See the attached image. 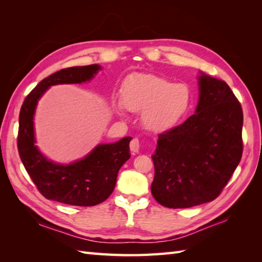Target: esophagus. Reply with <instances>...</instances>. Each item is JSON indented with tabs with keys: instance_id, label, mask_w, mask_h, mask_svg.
<instances>
[{
	"instance_id": "esophagus-1",
	"label": "esophagus",
	"mask_w": 262,
	"mask_h": 262,
	"mask_svg": "<svg viewBox=\"0 0 262 262\" xmlns=\"http://www.w3.org/2000/svg\"><path fill=\"white\" fill-rule=\"evenodd\" d=\"M129 147H130V151L133 153H138L141 149V143L138 138H133L130 144H129Z\"/></svg>"
}]
</instances>
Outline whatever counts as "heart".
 Returning <instances> with one entry per match:
<instances>
[{
    "label": "heart",
    "mask_w": 262,
    "mask_h": 262,
    "mask_svg": "<svg viewBox=\"0 0 262 262\" xmlns=\"http://www.w3.org/2000/svg\"><path fill=\"white\" fill-rule=\"evenodd\" d=\"M191 100V91L186 84L158 75L134 74L125 80L121 88V101L115 107L118 114L124 108L142 110L143 126L152 133H164L185 118Z\"/></svg>",
    "instance_id": "1"
}]
</instances>
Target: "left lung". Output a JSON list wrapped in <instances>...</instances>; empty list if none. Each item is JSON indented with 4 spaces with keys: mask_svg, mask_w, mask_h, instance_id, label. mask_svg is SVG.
I'll return each instance as SVG.
<instances>
[{
    "mask_svg": "<svg viewBox=\"0 0 262 262\" xmlns=\"http://www.w3.org/2000/svg\"><path fill=\"white\" fill-rule=\"evenodd\" d=\"M196 113L159 135L152 155L153 197L169 208H189L219 197L242 157L243 113L224 81L200 72Z\"/></svg>",
    "mask_w": 262,
    "mask_h": 262,
    "instance_id": "obj_1",
    "label": "left lung"
}]
</instances>
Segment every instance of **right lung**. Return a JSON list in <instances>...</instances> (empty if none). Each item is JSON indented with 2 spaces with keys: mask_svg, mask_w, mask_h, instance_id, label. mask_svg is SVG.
<instances>
[{
  "mask_svg": "<svg viewBox=\"0 0 262 262\" xmlns=\"http://www.w3.org/2000/svg\"><path fill=\"white\" fill-rule=\"evenodd\" d=\"M101 66H74L43 79L28 94L19 116L18 149L31 180L43 197L73 206H94L114 191L119 169L130 158L127 136L110 144H99L81 160L69 164L47 159L36 145L35 113L38 101L49 88L57 84H80L91 81Z\"/></svg>",
  "mask_w": 262,
  "mask_h": 262,
  "instance_id": "right-lung-1",
  "label": "right lung"
}]
</instances>
